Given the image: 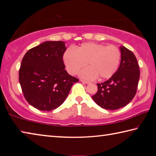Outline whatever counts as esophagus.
Returning <instances> with one entry per match:
<instances>
[{
	"label": "esophagus",
	"mask_w": 156,
	"mask_h": 156,
	"mask_svg": "<svg viewBox=\"0 0 156 156\" xmlns=\"http://www.w3.org/2000/svg\"><path fill=\"white\" fill-rule=\"evenodd\" d=\"M80 81H81V82H83V83H89V81L84 80H80Z\"/></svg>",
	"instance_id": "esophagus-1"
}]
</instances>
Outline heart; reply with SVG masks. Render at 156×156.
I'll list each match as a JSON object with an SVG mask.
<instances>
[{
	"mask_svg": "<svg viewBox=\"0 0 156 156\" xmlns=\"http://www.w3.org/2000/svg\"><path fill=\"white\" fill-rule=\"evenodd\" d=\"M121 51L115 45L86 42L75 50L69 49L63 55L67 70L75 75L87 63L89 68L81 72L86 79H108L116 73L121 60Z\"/></svg>",
	"mask_w": 156,
	"mask_h": 156,
	"instance_id": "b5f03b06",
	"label": "heart"
}]
</instances>
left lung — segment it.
<instances>
[{"label":"left lung","instance_id":"8db88e82","mask_svg":"<svg viewBox=\"0 0 156 156\" xmlns=\"http://www.w3.org/2000/svg\"><path fill=\"white\" fill-rule=\"evenodd\" d=\"M121 60L119 68L108 80L97 83L98 92L92 98L100 107L116 110L126 106L136 93L140 80V67L133 52L120 47Z\"/></svg>","mask_w":156,"mask_h":156}]
</instances>
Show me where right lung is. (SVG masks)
<instances>
[{
  "mask_svg": "<svg viewBox=\"0 0 156 156\" xmlns=\"http://www.w3.org/2000/svg\"><path fill=\"white\" fill-rule=\"evenodd\" d=\"M63 41L44 42L28 50L21 61L19 80L25 99L41 111L56 109L79 80L65 70Z\"/></svg>",
  "mask_w": 156,
  "mask_h": 156,
  "instance_id": "1",
  "label": "right lung"
}]
</instances>
